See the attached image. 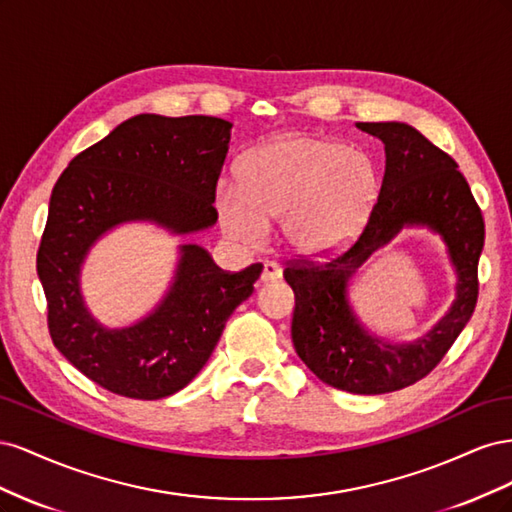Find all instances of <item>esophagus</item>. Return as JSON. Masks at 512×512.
<instances>
[{"label": "esophagus", "mask_w": 512, "mask_h": 512, "mask_svg": "<svg viewBox=\"0 0 512 512\" xmlns=\"http://www.w3.org/2000/svg\"><path fill=\"white\" fill-rule=\"evenodd\" d=\"M282 277V267L277 265L273 260H267L265 265H262V275H260V282H275Z\"/></svg>", "instance_id": "obj_1"}]
</instances>
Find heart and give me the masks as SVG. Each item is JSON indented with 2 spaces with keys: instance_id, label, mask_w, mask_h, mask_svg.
Returning a JSON list of instances; mask_svg holds the SVG:
<instances>
[{
  "instance_id": "b5f03b06",
  "label": "heart",
  "mask_w": 512,
  "mask_h": 512,
  "mask_svg": "<svg viewBox=\"0 0 512 512\" xmlns=\"http://www.w3.org/2000/svg\"><path fill=\"white\" fill-rule=\"evenodd\" d=\"M380 192L378 168L365 151L324 136H290L252 151L241 164V188L220 183L215 207L226 235L254 245L269 222H282L301 254L346 243Z\"/></svg>"
}]
</instances>
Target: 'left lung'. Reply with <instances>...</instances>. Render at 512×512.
Here are the masks:
<instances>
[{
	"mask_svg": "<svg viewBox=\"0 0 512 512\" xmlns=\"http://www.w3.org/2000/svg\"><path fill=\"white\" fill-rule=\"evenodd\" d=\"M384 143L386 166L367 222L335 254L290 260L284 277L294 290L292 344L301 361L329 386L380 395L429 376L474 314L485 220L466 177L446 151L406 123H356ZM404 223H429L445 237L460 275L458 301L429 336L391 347L365 334L345 301V280Z\"/></svg>",
	"mask_w": 512,
	"mask_h": 512,
	"instance_id": "8db88e82",
	"label": "left lung"
}]
</instances>
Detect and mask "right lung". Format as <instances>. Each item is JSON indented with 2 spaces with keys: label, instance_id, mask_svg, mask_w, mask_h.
Listing matches in <instances>:
<instances>
[{
  "label": "right lung",
  "instance_id": "right-lung-1",
  "mask_svg": "<svg viewBox=\"0 0 512 512\" xmlns=\"http://www.w3.org/2000/svg\"><path fill=\"white\" fill-rule=\"evenodd\" d=\"M230 128L207 115H136L81 151L55 183L36 258L46 324L55 348L106 391L145 401L181 391L254 290L260 262L222 271L203 247L183 245L168 297L130 329H102L79 292L87 250L115 224L153 220L194 232L218 220L213 203Z\"/></svg>",
  "mask_w": 512,
  "mask_h": 512
}]
</instances>
